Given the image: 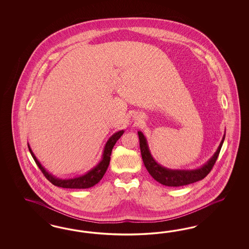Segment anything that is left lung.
<instances>
[{
  "mask_svg": "<svg viewBox=\"0 0 249 249\" xmlns=\"http://www.w3.org/2000/svg\"><path fill=\"white\" fill-rule=\"evenodd\" d=\"M138 135L140 139L142 157L147 171L154 180L165 186L171 187L183 186L203 180L204 177L211 172L213 166L214 165L216 160L218 158L219 152L221 151L222 145L224 143L226 138V134H224V137L214 154L200 168L194 170H173L159 164L151 155L149 145L147 142V139L145 138L143 133L142 131H138Z\"/></svg>",
  "mask_w": 249,
  "mask_h": 249,
  "instance_id": "left-lung-1",
  "label": "left lung"
}]
</instances>
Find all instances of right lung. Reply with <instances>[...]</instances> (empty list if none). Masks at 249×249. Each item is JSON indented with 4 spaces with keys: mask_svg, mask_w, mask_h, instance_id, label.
I'll list each match as a JSON object with an SVG mask.
<instances>
[{
    "mask_svg": "<svg viewBox=\"0 0 249 249\" xmlns=\"http://www.w3.org/2000/svg\"><path fill=\"white\" fill-rule=\"evenodd\" d=\"M123 133H124L123 129L118 131V132H115L113 135L111 136L107 140V142L106 143L101 160L94 168H92L90 171H89L88 173H86L83 175L75 177V178L60 179V178L55 177L53 174L48 173L45 170V167L40 163V161L38 160L37 158L36 157V155L34 154V152L32 151L29 144H28V149H29L32 157L35 160L36 163L37 164L39 169L41 170V172L45 175V178L50 181L51 183H53V185L58 186V187H62V188H90L92 186H94L95 184H97L98 181H100L102 179V177L104 176L106 171H107L108 164H109L110 155H111V151H112V149H113L114 145L116 144L117 141L121 138Z\"/></svg>",
    "mask_w": 249,
    "mask_h": 249,
    "instance_id": "add662e5",
    "label": "right lung"
}]
</instances>
